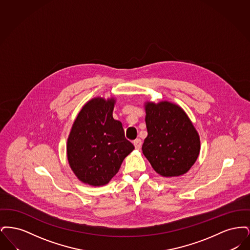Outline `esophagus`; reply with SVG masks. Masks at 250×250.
Wrapping results in <instances>:
<instances>
[{
    "label": "esophagus",
    "mask_w": 250,
    "mask_h": 250,
    "mask_svg": "<svg viewBox=\"0 0 250 250\" xmlns=\"http://www.w3.org/2000/svg\"><path fill=\"white\" fill-rule=\"evenodd\" d=\"M133 144H134V146H135V148L136 149H138V150H140L141 148H142V140L141 139H136L134 142H133Z\"/></svg>",
    "instance_id": "34e87169"
}]
</instances>
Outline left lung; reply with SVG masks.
<instances>
[{
  "label": "left lung",
  "instance_id": "1",
  "mask_svg": "<svg viewBox=\"0 0 250 250\" xmlns=\"http://www.w3.org/2000/svg\"><path fill=\"white\" fill-rule=\"evenodd\" d=\"M148 136L143 153L155 171L174 177L189 170L200 154V137L181 107L167 101L145 106Z\"/></svg>",
  "mask_w": 250,
  "mask_h": 250
}]
</instances>
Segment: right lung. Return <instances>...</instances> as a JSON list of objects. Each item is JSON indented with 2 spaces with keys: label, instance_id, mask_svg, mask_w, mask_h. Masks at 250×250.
Segmentation results:
<instances>
[{
  "label": "right lung",
  "instance_id": "right-lung-1",
  "mask_svg": "<svg viewBox=\"0 0 250 250\" xmlns=\"http://www.w3.org/2000/svg\"><path fill=\"white\" fill-rule=\"evenodd\" d=\"M115 100L96 97L80 111L67 140V158L76 176L85 184H107L134 145L125 139L122 123L113 119Z\"/></svg>",
  "mask_w": 250,
  "mask_h": 250
}]
</instances>
